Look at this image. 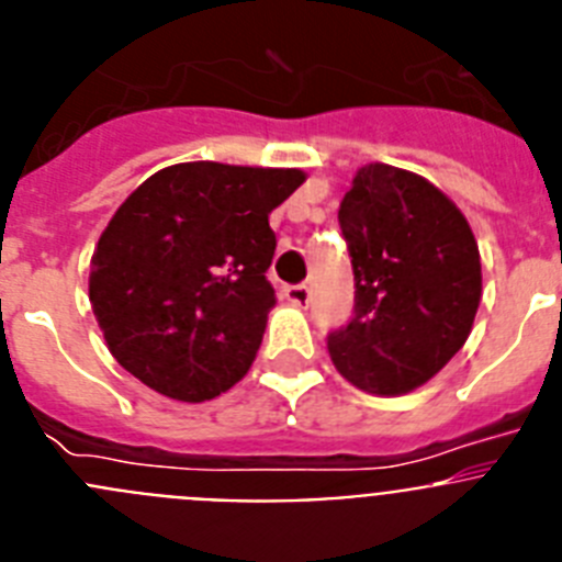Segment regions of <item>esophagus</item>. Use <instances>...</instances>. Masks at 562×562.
<instances>
[{"label": "esophagus", "mask_w": 562, "mask_h": 562, "mask_svg": "<svg viewBox=\"0 0 562 562\" xmlns=\"http://www.w3.org/2000/svg\"><path fill=\"white\" fill-rule=\"evenodd\" d=\"M284 297H286V301H290V304L306 306V304H310V286H306V284L284 286Z\"/></svg>", "instance_id": "1"}]
</instances>
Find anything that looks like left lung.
<instances>
[{"label":"left lung","mask_w":562,"mask_h":562,"mask_svg":"<svg viewBox=\"0 0 562 562\" xmlns=\"http://www.w3.org/2000/svg\"><path fill=\"white\" fill-rule=\"evenodd\" d=\"M355 270V317L331 331V362L376 396L419 389L473 331L479 241L464 213L425 177L371 162L337 211Z\"/></svg>","instance_id":"8db88e82"}]
</instances>
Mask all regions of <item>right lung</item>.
I'll use <instances>...</instances> for the list:
<instances>
[{"instance_id":"right-lung-1","label":"right lung","mask_w":562,"mask_h":562,"mask_svg":"<svg viewBox=\"0 0 562 562\" xmlns=\"http://www.w3.org/2000/svg\"><path fill=\"white\" fill-rule=\"evenodd\" d=\"M304 180L301 168L200 160L128 193L89 265V304L128 374L205 402L250 371L276 306L270 213Z\"/></svg>"}]
</instances>
